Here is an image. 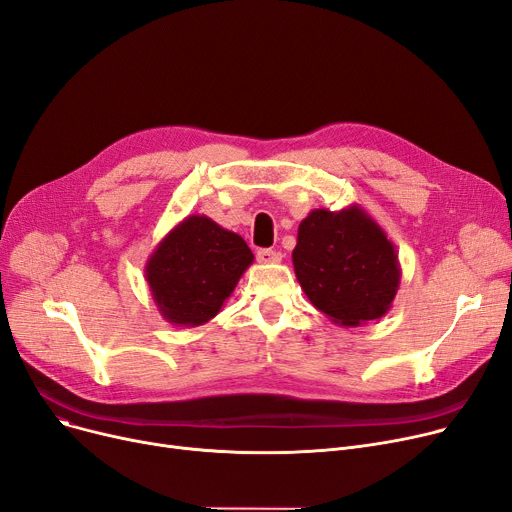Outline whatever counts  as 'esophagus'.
<instances>
[{
	"label": "esophagus",
	"instance_id": "obj_1",
	"mask_svg": "<svg viewBox=\"0 0 512 512\" xmlns=\"http://www.w3.org/2000/svg\"><path fill=\"white\" fill-rule=\"evenodd\" d=\"M257 261L259 263H280L282 261V253L280 251H272V249H259L257 251Z\"/></svg>",
	"mask_w": 512,
	"mask_h": 512
}]
</instances>
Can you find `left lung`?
Returning <instances> with one entry per match:
<instances>
[{
    "label": "left lung",
    "mask_w": 512,
    "mask_h": 512,
    "mask_svg": "<svg viewBox=\"0 0 512 512\" xmlns=\"http://www.w3.org/2000/svg\"><path fill=\"white\" fill-rule=\"evenodd\" d=\"M292 265L311 305L344 328L384 317L400 286L392 240L361 205L313 209L299 224Z\"/></svg>",
    "instance_id": "left-lung-1"
}]
</instances>
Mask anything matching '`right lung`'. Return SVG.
Here are the masks:
<instances>
[{
    "instance_id": "add662e5",
    "label": "right lung",
    "mask_w": 512,
    "mask_h": 512,
    "mask_svg": "<svg viewBox=\"0 0 512 512\" xmlns=\"http://www.w3.org/2000/svg\"><path fill=\"white\" fill-rule=\"evenodd\" d=\"M253 259L236 232L207 215H188L149 255L145 280L161 317L197 328L220 313Z\"/></svg>"
}]
</instances>
